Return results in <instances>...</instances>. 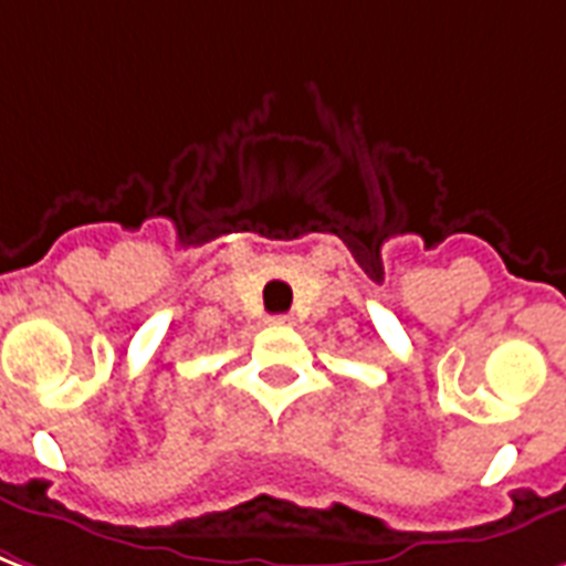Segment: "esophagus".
Listing matches in <instances>:
<instances>
[{"instance_id": "esophagus-1", "label": "esophagus", "mask_w": 566, "mask_h": 566, "mask_svg": "<svg viewBox=\"0 0 566 566\" xmlns=\"http://www.w3.org/2000/svg\"><path fill=\"white\" fill-rule=\"evenodd\" d=\"M273 323H291V317H284L282 314V317H273Z\"/></svg>"}]
</instances>
